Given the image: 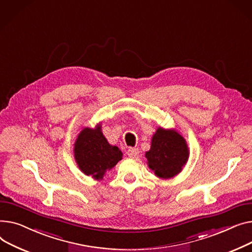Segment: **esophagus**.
Returning a JSON list of instances; mask_svg holds the SVG:
<instances>
[{
	"instance_id": "obj_1",
	"label": "esophagus",
	"mask_w": 252,
	"mask_h": 252,
	"mask_svg": "<svg viewBox=\"0 0 252 252\" xmlns=\"http://www.w3.org/2000/svg\"><path fill=\"white\" fill-rule=\"evenodd\" d=\"M127 155L130 158H137L138 155H139V151L137 149H132V147H131V149H129L127 151Z\"/></svg>"
}]
</instances>
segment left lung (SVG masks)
Segmentation results:
<instances>
[{"label": "left lung", "mask_w": 252, "mask_h": 252, "mask_svg": "<svg viewBox=\"0 0 252 252\" xmlns=\"http://www.w3.org/2000/svg\"><path fill=\"white\" fill-rule=\"evenodd\" d=\"M188 149L184 138L174 130L158 128L152 140L151 150L145 154L149 167L159 178H172L186 164Z\"/></svg>", "instance_id": "obj_1"}]
</instances>
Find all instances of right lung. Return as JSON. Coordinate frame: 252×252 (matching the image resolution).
I'll return each instance as SVG.
<instances>
[{
    "mask_svg": "<svg viewBox=\"0 0 252 252\" xmlns=\"http://www.w3.org/2000/svg\"><path fill=\"white\" fill-rule=\"evenodd\" d=\"M75 158L79 169L87 176L101 179L107 170L112 169L122 158L119 147L109 144L100 131L84 128L75 142Z\"/></svg>",
    "mask_w": 252,
    "mask_h": 252,
    "instance_id": "right-lung-1",
    "label": "right lung"
}]
</instances>
